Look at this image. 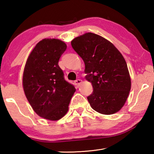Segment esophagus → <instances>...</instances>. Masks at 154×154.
<instances>
[{"mask_svg": "<svg viewBox=\"0 0 154 154\" xmlns=\"http://www.w3.org/2000/svg\"><path fill=\"white\" fill-rule=\"evenodd\" d=\"M82 83V81L81 80V79H77V80L75 81V84L77 86V88H79L80 84Z\"/></svg>", "mask_w": 154, "mask_h": 154, "instance_id": "esophagus-1", "label": "esophagus"}]
</instances>
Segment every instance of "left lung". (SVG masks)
<instances>
[{"label":"left lung","mask_w":154,"mask_h":154,"mask_svg":"<svg viewBox=\"0 0 154 154\" xmlns=\"http://www.w3.org/2000/svg\"><path fill=\"white\" fill-rule=\"evenodd\" d=\"M71 45L84 62L85 78L92 85V94L87 98L90 106L105 115L118 112L131 88L123 56L110 41L92 32L75 38Z\"/></svg>","instance_id":"left-lung-1"}]
</instances>
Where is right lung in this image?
Returning a JSON list of instances; mask_svg holds the SVG:
<instances>
[{"label":"right lung","instance_id":"right-lung-1","mask_svg":"<svg viewBox=\"0 0 154 154\" xmlns=\"http://www.w3.org/2000/svg\"><path fill=\"white\" fill-rule=\"evenodd\" d=\"M66 49V43L56 38H44L36 44L26 62L23 88L35 113L56 121L64 116L75 92L64 79L58 62Z\"/></svg>","mask_w":154,"mask_h":154}]
</instances>
